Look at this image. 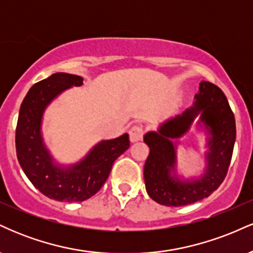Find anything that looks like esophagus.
I'll return each mask as SVG.
<instances>
[{
  "label": "esophagus",
  "instance_id": "34e87169",
  "mask_svg": "<svg viewBox=\"0 0 253 253\" xmlns=\"http://www.w3.org/2000/svg\"><path fill=\"white\" fill-rule=\"evenodd\" d=\"M143 135L144 128L141 126H139V125H135V126H133L132 128L129 129V140L132 141V143H136V141L141 140V139H143Z\"/></svg>",
  "mask_w": 253,
  "mask_h": 253
}]
</instances>
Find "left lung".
Masks as SVG:
<instances>
[{"label": "left lung", "instance_id": "1", "mask_svg": "<svg viewBox=\"0 0 253 253\" xmlns=\"http://www.w3.org/2000/svg\"><path fill=\"white\" fill-rule=\"evenodd\" d=\"M197 115L210 134L206 154L205 173L196 180L182 181L175 174V144L189 130ZM144 141L150 147L145 162L144 179L149 196L159 205L181 207L208 197L215 191L227 175L234 141L236 120L222 90L215 84L202 81L195 95L193 107L181 115L171 118L161 125L158 132H149Z\"/></svg>", "mask_w": 253, "mask_h": 253}]
</instances>
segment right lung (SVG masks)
<instances>
[{"mask_svg": "<svg viewBox=\"0 0 253 253\" xmlns=\"http://www.w3.org/2000/svg\"><path fill=\"white\" fill-rule=\"evenodd\" d=\"M82 84L81 76L57 72L34 84L20 107L15 133L19 163L32 184L57 201L82 202L94 196L108 178L115 159L129 147L128 134L125 133L98 143L80 163L68 168L54 164L42 141V114L60 92Z\"/></svg>", "mask_w": 253, "mask_h": 253, "instance_id": "1", "label": "right lung"}]
</instances>
